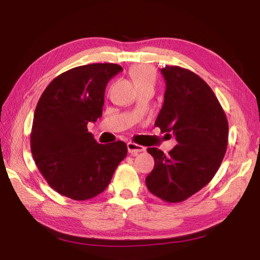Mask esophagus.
<instances>
[{
    "mask_svg": "<svg viewBox=\"0 0 260 260\" xmlns=\"http://www.w3.org/2000/svg\"><path fill=\"white\" fill-rule=\"evenodd\" d=\"M127 149H128V152L132 155H138L140 152H143V151L145 150L144 146L135 144V143H132V142L127 143Z\"/></svg>",
    "mask_w": 260,
    "mask_h": 260,
    "instance_id": "34e87169",
    "label": "esophagus"
}]
</instances>
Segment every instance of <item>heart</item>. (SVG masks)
<instances>
[{"label":"heart","instance_id":"heart-1","mask_svg":"<svg viewBox=\"0 0 260 260\" xmlns=\"http://www.w3.org/2000/svg\"><path fill=\"white\" fill-rule=\"evenodd\" d=\"M132 81L136 87L144 86V85H154L155 73L149 66H136L131 70Z\"/></svg>","mask_w":260,"mask_h":260}]
</instances>
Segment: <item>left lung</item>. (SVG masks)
Instances as JSON below:
<instances>
[{
	"instance_id": "1",
	"label": "left lung",
	"mask_w": 260,
	"mask_h": 260,
	"mask_svg": "<svg viewBox=\"0 0 260 260\" xmlns=\"http://www.w3.org/2000/svg\"><path fill=\"white\" fill-rule=\"evenodd\" d=\"M166 82L164 105L154 122L177 141L168 154L148 148L154 167L148 190L167 202H181L200 191L218 171L228 148L229 122L204 79L177 66L161 69Z\"/></svg>"
}]
</instances>
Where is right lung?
<instances>
[{"label":"right lung","mask_w":260,"mask_h":260,"mask_svg":"<svg viewBox=\"0 0 260 260\" xmlns=\"http://www.w3.org/2000/svg\"><path fill=\"white\" fill-rule=\"evenodd\" d=\"M116 63L79 66L52 81L37 103L30 149L49 185L74 200L96 197L109 185L127 154L122 141L99 144L88 122L102 116L108 82L121 72Z\"/></svg>","instance_id":"right-lung-1"}]
</instances>
